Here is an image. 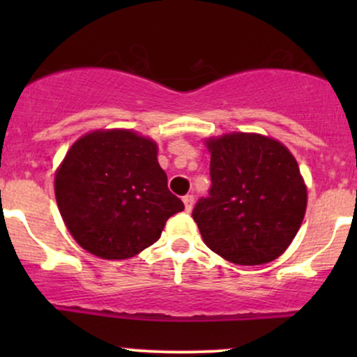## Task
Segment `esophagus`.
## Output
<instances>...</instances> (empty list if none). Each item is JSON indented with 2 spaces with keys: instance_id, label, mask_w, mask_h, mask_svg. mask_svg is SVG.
<instances>
[{
  "instance_id": "1",
  "label": "esophagus",
  "mask_w": 357,
  "mask_h": 357,
  "mask_svg": "<svg viewBox=\"0 0 357 357\" xmlns=\"http://www.w3.org/2000/svg\"><path fill=\"white\" fill-rule=\"evenodd\" d=\"M183 203H184V208H186V211H191L192 204H195V196H192V195L183 196Z\"/></svg>"
}]
</instances>
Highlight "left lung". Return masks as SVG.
Returning a JSON list of instances; mask_svg holds the SVG:
<instances>
[{
	"label": "left lung",
	"mask_w": 357,
	"mask_h": 357,
	"mask_svg": "<svg viewBox=\"0 0 357 357\" xmlns=\"http://www.w3.org/2000/svg\"><path fill=\"white\" fill-rule=\"evenodd\" d=\"M211 188L192 210L206 247L236 265L275 260L292 243L307 206L301 169L282 142L231 132L206 141Z\"/></svg>",
	"instance_id": "obj_1"
}]
</instances>
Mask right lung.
Listing matches in <instances>:
<instances>
[{
    "mask_svg": "<svg viewBox=\"0 0 357 357\" xmlns=\"http://www.w3.org/2000/svg\"><path fill=\"white\" fill-rule=\"evenodd\" d=\"M55 198L77 243L107 260L151 247L167 218L184 210L167 190L155 142L124 129L80 137L56 171Z\"/></svg>",
    "mask_w": 357,
    "mask_h": 357,
    "instance_id": "add662e5",
    "label": "right lung"
}]
</instances>
